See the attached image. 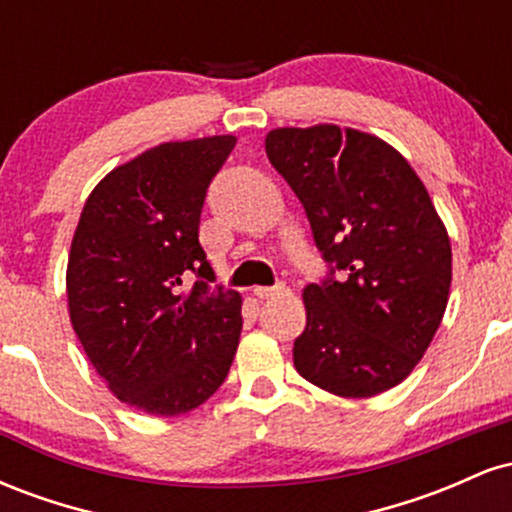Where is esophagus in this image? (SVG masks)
Listing matches in <instances>:
<instances>
[{
  "mask_svg": "<svg viewBox=\"0 0 512 512\" xmlns=\"http://www.w3.org/2000/svg\"><path fill=\"white\" fill-rule=\"evenodd\" d=\"M284 291V286H255V296L264 301V298H272V296H279V293Z\"/></svg>",
  "mask_w": 512,
  "mask_h": 512,
  "instance_id": "esophagus-1",
  "label": "esophagus"
}]
</instances>
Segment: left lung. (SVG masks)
Listing matches in <instances>:
<instances>
[{"mask_svg": "<svg viewBox=\"0 0 512 512\" xmlns=\"http://www.w3.org/2000/svg\"><path fill=\"white\" fill-rule=\"evenodd\" d=\"M264 149L301 199L330 267L303 291L293 366L332 395H380L414 370L443 320L448 231L407 158L373 134L279 127Z\"/></svg>", "mask_w": 512, "mask_h": 512, "instance_id": "1", "label": "left lung"}]
</instances>
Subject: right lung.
I'll list each match as a JSON object with an SVG mask.
<instances>
[{
  "instance_id": "obj_1",
  "label": "right lung",
  "mask_w": 512,
  "mask_h": 512,
  "mask_svg": "<svg viewBox=\"0 0 512 512\" xmlns=\"http://www.w3.org/2000/svg\"><path fill=\"white\" fill-rule=\"evenodd\" d=\"M236 137L168 142L98 182L67 264L72 327L120 402L154 416L192 411L236 356L238 291L216 281L199 245L209 182Z\"/></svg>"
}]
</instances>
